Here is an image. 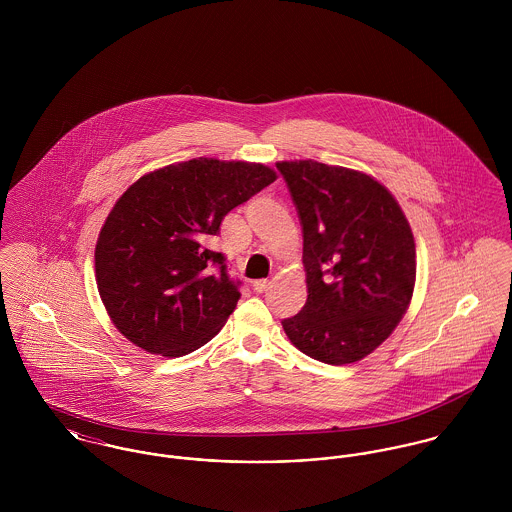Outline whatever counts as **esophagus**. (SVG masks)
Segmentation results:
<instances>
[{"label":"esophagus","instance_id":"1","mask_svg":"<svg viewBox=\"0 0 512 512\" xmlns=\"http://www.w3.org/2000/svg\"><path fill=\"white\" fill-rule=\"evenodd\" d=\"M268 280H256L254 284H252V288H254V292L256 293H264L268 290Z\"/></svg>","mask_w":512,"mask_h":512}]
</instances>
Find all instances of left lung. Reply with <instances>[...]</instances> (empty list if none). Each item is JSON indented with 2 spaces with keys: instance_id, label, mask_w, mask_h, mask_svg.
<instances>
[{
  "instance_id": "8db88e82",
  "label": "left lung",
  "mask_w": 512,
  "mask_h": 512,
  "mask_svg": "<svg viewBox=\"0 0 512 512\" xmlns=\"http://www.w3.org/2000/svg\"><path fill=\"white\" fill-rule=\"evenodd\" d=\"M303 224L307 301L284 319L293 347L351 365L398 327L416 286V242L402 207L372 175L315 159L278 161Z\"/></svg>"
}]
</instances>
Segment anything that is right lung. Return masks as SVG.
Instances as JSON below:
<instances>
[{
    "instance_id": "obj_1",
    "label": "right lung",
    "mask_w": 512,
    "mask_h": 512,
    "mask_svg": "<svg viewBox=\"0 0 512 512\" xmlns=\"http://www.w3.org/2000/svg\"><path fill=\"white\" fill-rule=\"evenodd\" d=\"M276 179L264 163L197 157L153 169L122 193L100 228L94 276L130 343L173 359L219 333L240 292L209 240L228 211Z\"/></svg>"
}]
</instances>
